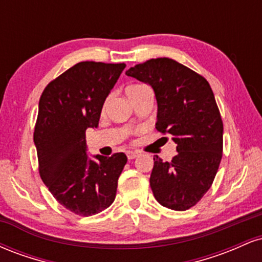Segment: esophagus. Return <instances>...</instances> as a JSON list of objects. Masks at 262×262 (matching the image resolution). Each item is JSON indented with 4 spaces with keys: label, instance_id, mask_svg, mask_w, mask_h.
I'll return each instance as SVG.
<instances>
[{
    "label": "esophagus",
    "instance_id": "1",
    "mask_svg": "<svg viewBox=\"0 0 262 262\" xmlns=\"http://www.w3.org/2000/svg\"><path fill=\"white\" fill-rule=\"evenodd\" d=\"M138 155H139V152H138V151H128L127 152V158L129 159V160H132V159H135Z\"/></svg>",
    "mask_w": 262,
    "mask_h": 262
}]
</instances>
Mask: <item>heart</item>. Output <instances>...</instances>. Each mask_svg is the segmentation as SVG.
I'll use <instances>...</instances> for the list:
<instances>
[{
  "mask_svg": "<svg viewBox=\"0 0 262 262\" xmlns=\"http://www.w3.org/2000/svg\"><path fill=\"white\" fill-rule=\"evenodd\" d=\"M143 87H145V86H143V85H132V86L127 87V95H128V97H129V98L133 97L134 93H137L138 91H139V90L143 89Z\"/></svg>",
  "mask_w": 262,
  "mask_h": 262,
  "instance_id": "1",
  "label": "heart"
}]
</instances>
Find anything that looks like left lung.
<instances>
[{
  "label": "left lung",
  "instance_id": "8db88e82",
  "mask_svg": "<svg viewBox=\"0 0 262 262\" xmlns=\"http://www.w3.org/2000/svg\"><path fill=\"white\" fill-rule=\"evenodd\" d=\"M125 75L154 90L156 129L177 144L170 162L154 156V197L166 208H191L212 186L223 151V122L208 81L169 58L150 59Z\"/></svg>",
  "mask_w": 262,
  "mask_h": 262
}]
</instances>
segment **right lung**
<instances>
[{"label":"right lung","mask_w":262,"mask_h":262,"mask_svg":"<svg viewBox=\"0 0 262 262\" xmlns=\"http://www.w3.org/2000/svg\"><path fill=\"white\" fill-rule=\"evenodd\" d=\"M125 64L82 61L44 89L34 128L39 173L58 202L75 214L93 215L116 198L124 152L87 154L86 129L97 128L107 96Z\"/></svg>","instance_id":"right-lung-1"}]
</instances>
